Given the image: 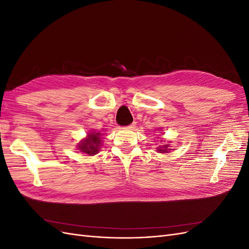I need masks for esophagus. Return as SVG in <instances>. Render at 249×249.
<instances>
[{
    "mask_svg": "<svg viewBox=\"0 0 249 249\" xmlns=\"http://www.w3.org/2000/svg\"><path fill=\"white\" fill-rule=\"evenodd\" d=\"M135 126H136V123H133V124H131L130 125H127V129H129V130H133V129H135Z\"/></svg>",
    "mask_w": 249,
    "mask_h": 249,
    "instance_id": "1",
    "label": "esophagus"
}]
</instances>
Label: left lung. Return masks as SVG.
Masks as SVG:
<instances>
[{
  "instance_id": "obj_1",
  "label": "left lung",
  "mask_w": 249,
  "mask_h": 249,
  "mask_svg": "<svg viewBox=\"0 0 249 249\" xmlns=\"http://www.w3.org/2000/svg\"><path fill=\"white\" fill-rule=\"evenodd\" d=\"M162 129L160 127V129H158V131H161ZM162 145H159L156 149L158 153H161V154H166V153H169L171 148H170V144L169 143H171V141H165V140H162L161 141Z\"/></svg>"
}]
</instances>
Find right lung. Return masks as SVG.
<instances>
[{
	"label": "right lung",
	"mask_w": 249,
	"mask_h": 249,
	"mask_svg": "<svg viewBox=\"0 0 249 249\" xmlns=\"http://www.w3.org/2000/svg\"><path fill=\"white\" fill-rule=\"evenodd\" d=\"M104 134L101 132H96L91 130L87 133L86 136L80 140L77 144V149L81 153H84L88 156H94L101 152L103 145V136Z\"/></svg>",
	"instance_id": "add662e5"
}]
</instances>
